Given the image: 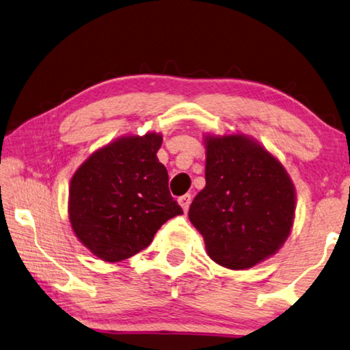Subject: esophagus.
I'll list each match as a JSON object with an SVG mask.
<instances>
[{"mask_svg":"<svg viewBox=\"0 0 350 350\" xmlns=\"http://www.w3.org/2000/svg\"><path fill=\"white\" fill-rule=\"evenodd\" d=\"M191 196H189V193H186V196H183V197H180L178 198V203H180V206L183 208V211H185V213H187V209H189V206H191Z\"/></svg>","mask_w":350,"mask_h":350,"instance_id":"esophagus-1","label":"esophagus"}]
</instances>
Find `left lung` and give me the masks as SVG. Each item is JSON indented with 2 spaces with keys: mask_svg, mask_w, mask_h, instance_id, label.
Here are the masks:
<instances>
[{
  "mask_svg": "<svg viewBox=\"0 0 350 350\" xmlns=\"http://www.w3.org/2000/svg\"><path fill=\"white\" fill-rule=\"evenodd\" d=\"M206 186L189 208L211 259L245 270L276 254L290 236L296 193L287 170L245 135L204 136Z\"/></svg>",
  "mask_w": 350,
  "mask_h": 350,
  "instance_id": "1",
  "label": "left lung"
}]
</instances>
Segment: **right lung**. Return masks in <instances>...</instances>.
<instances>
[{
  "instance_id": "right-lung-1",
  "label": "right lung",
  "mask_w": 350,
  "mask_h": 350,
  "mask_svg": "<svg viewBox=\"0 0 350 350\" xmlns=\"http://www.w3.org/2000/svg\"><path fill=\"white\" fill-rule=\"evenodd\" d=\"M161 142L159 133L118 137L72 175V231L99 259H129L152 243L165 221L183 214L169 192L167 169L157 157Z\"/></svg>"
}]
</instances>
